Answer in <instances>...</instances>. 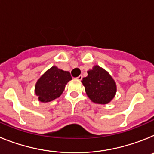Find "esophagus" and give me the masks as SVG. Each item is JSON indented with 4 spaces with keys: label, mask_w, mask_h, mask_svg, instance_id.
Returning <instances> with one entry per match:
<instances>
[{
    "label": "esophagus",
    "mask_w": 154,
    "mask_h": 154,
    "mask_svg": "<svg viewBox=\"0 0 154 154\" xmlns=\"http://www.w3.org/2000/svg\"><path fill=\"white\" fill-rule=\"evenodd\" d=\"M82 75H79L77 78H76V79L78 80H82Z\"/></svg>",
    "instance_id": "34e87169"
}]
</instances>
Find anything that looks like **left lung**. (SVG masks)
Masks as SVG:
<instances>
[{"label": "left lung", "mask_w": 154, "mask_h": 154, "mask_svg": "<svg viewBox=\"0 0 154 154\" xmlns=\"http://www.w3.org/2000/svg\"><path fill=\"white\" fill-rule=\"evenodd\" d=\"M87 72L88 76L82 80L87 96L97 104L109 103L116 92V85L112 76L99 65H95Z\"/></svg>", "instance_id": "1"}]
</instances>
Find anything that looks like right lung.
<instances>
[{"mask_svg":"<svg viewBox=\"0 0 154 154\" xmlns=\"http://www.w3.org/2000/svg\"><path fill=\"white\" fill-rule=\"evenodd\" d=\"M71 79L70 72L52 66L37 81L35 94L42 103L52 101L62 95L65 85Z\"/></svg>","mask_w":154,"mask_h":154,"instance_id":"right-lung-1","label":"right lung"}]
</instances>
